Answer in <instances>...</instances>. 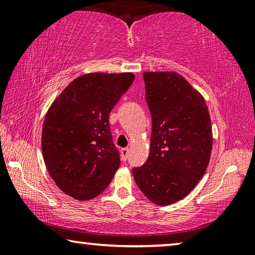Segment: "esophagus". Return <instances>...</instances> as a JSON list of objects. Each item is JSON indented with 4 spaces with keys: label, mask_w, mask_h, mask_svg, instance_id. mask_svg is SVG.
I'll use <instances>...</instances> for the list:
<instances>
[{
    "label": "esophagus",
    "mask_w": 255,
    "mask_h": 255,
    "mask_svg": "<svg viewBox=\"0 0 255 255\" xmlns=\"http://www.w3.org/2000/svg\"><path fill=\"white\" fill-rule=\"evenodd\" d=\"M128 154H129L128 148H123L122 150H120V155H122L123 161H126L127 157H128Z\"/></svg>",
    "instance_id": "1"
}]
</instances>
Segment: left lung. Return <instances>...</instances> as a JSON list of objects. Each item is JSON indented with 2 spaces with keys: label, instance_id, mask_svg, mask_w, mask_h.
I'll use <instances>...</instances> for the list:
<instances>
[{
  "label": "left lung",
  "instance_id": "8db88e82",
  "mask_svg": "<svg viewBox=\"0 0 255 255\" xmlns=\"http://www.w3.org/2000/svg\"><path fill=\"white\" fill-rule=\"evenodd\" d=\"M145 98L152 116L149 156L132 175L158 206L189 195L208 166L213 131L201 94L175 72H145Z\"/></svg>",
  "mask_w": 255,
  "mask_h": 255
}]
</instances>
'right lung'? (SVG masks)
<instances>
[{
	"instance_id": "add662e5",
	"label": "right lung",
	"mask_w": 255,
	"mask_h": 255,
	"mask_svg": "<svg viewBox=\"0 0 255 255\" xmlns=\"http://www.w3.org/2000/svg\"><path fill=\"white\" fill-rule=\"evenodd\" d=\"M133 79L131 73L82 75L49 108L42 127V155L50 176L66 195L92 199L119 169L109 115Z\"/></svg>"
}]
</instances>
